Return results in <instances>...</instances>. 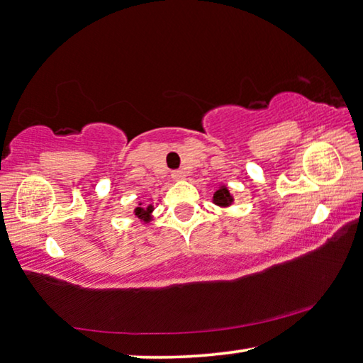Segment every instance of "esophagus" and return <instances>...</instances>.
Masks as SVG:
<instances>
[{"label":"esophagus","mask_w":363,"mask_h":363,"mask_svg":"<svg viewBox=\"0 0 363 363\" xmlns=\"http://www.w3.org/2000/svg\"><path fill=\"white\" fill-rule=\"evenodd\" d=\"M186 175H185V172L183 170H174L172 172V178H174V180H183V178H185Z\"/></svg>","instance_id":"34e87169"}]
</instances>
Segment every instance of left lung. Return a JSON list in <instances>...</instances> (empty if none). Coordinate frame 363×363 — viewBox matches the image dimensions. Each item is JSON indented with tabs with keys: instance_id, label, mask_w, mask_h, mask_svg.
I'll return each mask as SVG.
<instances>
[{
	"instance_id": "1",
	"label": "left lung",
	"mask_w": 363,
	"mask_h": 363,
	"mask_svg": "<svg viewBox=\"0 0 363 363\" xmlns=\"http://www.w3.org/2000/svg\"><path fill=\"white\" fill-rule=\"evenodd\" d=\"M213 202H215V204H217V206H221V207H226V206L231 204L233 198L230 196V191H228L226 186H221V188L217 189V191H215V194H213Z\"/></svg>"
}]
</instances>
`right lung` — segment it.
Listing matches in <instances>:
<instances>
[{
    "label": "right lung",
    "mask_w": 363,
    "mask_h": 363,
    "mask_svg": "<svg viewBox=\"0 0 363 363\" xmlns=\"http://www.w3.org/2000/svg\"><path fill=\"white\" fill-rule=\"evenodd\" d=\"M151 211H152V207L151 206H148L146 208H143V207H137L135 208V215L138 218H143L145 221H148L150 220V213H151Z\"/></svg>",
    "instance_id": "add662e5"
}]
</instances>
